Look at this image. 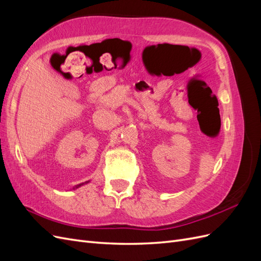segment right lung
<instances>
[{
  "mask_svg": "<svg viewBox=\"0 0 261 261\" xmlns=\"http://www.w3.org/2000/svg\"><path fill=\"white\" fill-rule=\"evenodd\" d=\"M86 183H88V181H86ZM82 185H83V184H80V185H77V186H76V188H78V187H80V186H82Z\"/></svg>",
  "mask_w": 261,
  "mask_h": 261,
  "instance_id": "add662e5",
  "label": "right lung"
}]
</instances>
